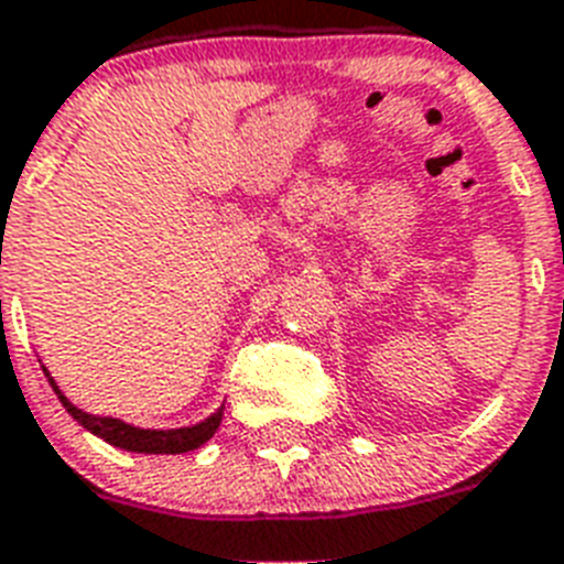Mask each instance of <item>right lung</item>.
I'll list each match as a JSON object with an SVG mask.
<instances>
[{
	"instance_id": "add662e5",
	"label": "right lung",
	"mask_w": 564,
	"mask_h": 564,
	"mask_svg": "<svg viewBox=\"0 0 564 564\" xmlns=\"http://www.w3.org/2000/svg\"><path fill=\"white\" fill-rule=\"evenodd\" d=\"M45 377H48L54 393L63 402V409L75 416L86 432L98 434L100 441H107L109 446L127 448V452H141V455H182V452H194L203 443H208L214 437V432L219 429V423H223V409H217L208 420L196 425H185V429H167V432H159V429H135V425L116 420V416L86 414V411H80L63 397V391H59L48 370H45Z\"/></svg>"
}]
</instances>
